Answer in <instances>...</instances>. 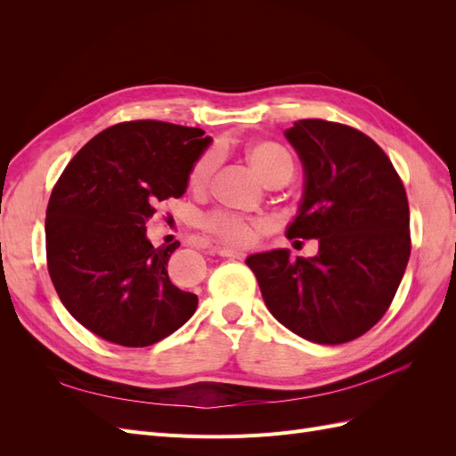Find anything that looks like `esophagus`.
Returning <instances> with one entry per match:
<instances>
[{
    "instance_id": "obj_1",
    "label": "esophagus",
    "mask_w": 456,
    "mask_h": 456,
    "mask_svg": "<svg viewBox=\"0 0 456 456\" xmlns=\"http://www.w3.org/2000/svg\"><path fill=\"white\" fill-rule=\"evenodd\" d=\"M216 253L220 256H228V258H245V253L241 251H233V249H226V247H216Z\"/></svg>"
}]
</instances>
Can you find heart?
Wrapping results in <instances>:
<instances>
[{"label":"heart","mask_w":456,"mask_h":456,"mask_svg":"<svg viewBox=\"0 0 456 456\" xmlns=\"http://www.w3.org/2000/svg\"><path fill=\"white\" fill-rule=\"evenodd\" d=\"M245 158L266 184L287 183L295 173V161L289 151L272 141H256L245 148ZM218 158L215 151H205L191 165L188 184L194 191H203L211 184ZM203 228L228 245L243 247L255 240V233L265 226V220L245 218L228 211H213L203 216Z\"/></svg>","instance_id":"heart-1"}]
</instances>
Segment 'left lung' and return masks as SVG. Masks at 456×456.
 Instances as JSON below:
<instances>
[{"label":"left lung","instance_id":"obj_1","mask_svg":"<svg viewBox=\"0 0 456 456\" xmlns=\"http://www.w3.org/2000/svg\"><path fill=\"white\" fill-rule=\"evenodd\" d=\"M306 184L289 240H317L312 258L287 249L247 258L272 315L317 344H344L380 322L411 255L409 203L384 150L342 123L298 119L285 131ZM297 243V241H295Z\"/></svg>","mask_w":456,"mask_h":456}]
</instances>
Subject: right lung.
Listing matches in <instances>:
<instances>
[{"mask_svg": "<svg viewBox=\"0 0 456 456\" xmlns=\"http://www.w3.org/2000/svg\"><path fill=\"white\" fill-rule=\"evenodd\" d=\"M203 129L123 121L99 133L66 165L45 218L51 281L66 310L108 342L144 348L183 327L198 297L171 283L178 241L154 247L146 220L181 198L209 146Z\"/></svg>", "mask_w": 456, "mask_h": 456, "instance_id": "1", "label": "right lung"}]
</instances>
